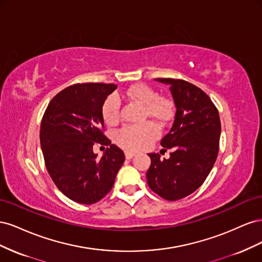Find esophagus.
Here are the masks:
<instances>
[{
    "label": "esophagus",
    "mask_w": 262,
    "mask_h": 262,
    "mask_svg": "<svg viewBox=\"0 0 262 262\" xmlns=\"http://www.w3.org/2000/svg\"><path fill=\"white\" fill-rule=\"evenodd\" d=\"M124 155H125V158H126V160H131L132 157L136 156V153H134V152H131V150H125V152H124Z\"/></svg>",
    "instance_id": "1"
}]
</instances>
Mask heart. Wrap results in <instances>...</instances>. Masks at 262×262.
<instances>
[{"label":"heart","mask_w":262,"mask_h":262,"mask_svg":"<svg viewBox=\"0 0 262 262\" xmlns=\"http://www.w3.org/2000/svg\"><path fill=\"white\" fill-rule=\"evenodd\" d=\"M124 96L143 105V116L155 119L161 124L167 123L173 115V104L168 98L158 96L157 92L146 84H137L124 92ZM101 117L107 124H114L120 117V99L113 94L101 106ZM158 136L155 123L146 121L140 124L124 125L116 133V142L125 149L146 148Z\"/></svg>","instance_id":"obj_1"}]
</instances>
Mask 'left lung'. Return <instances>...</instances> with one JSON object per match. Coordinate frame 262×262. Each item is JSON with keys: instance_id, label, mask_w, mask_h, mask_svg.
<instances>
[{"instance_id": "1", "label": "left lung", "mask_w": 262, "mask_h": 262, "mask_svg": "<svg viewBox=\"0 0 262 262\" xmlns=\"http://www.w3.org/2000/svg\"><path fill=\"white\" fill-rule=\"evenodd\" d=\"M169 84L176 106L175 120L161 145L171 148L168 160L148 154V187L163 199L180 200L191 194L207 179L216 161L221 120L217 108L199 87L179 78H155Z\"/></svg>"}]
</instances>
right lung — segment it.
Masks as SVG:
<instances>
[{
    "label": "right lung",
    "instance_id": "1",
    "mask_svg": "<svg viewBox=\"0 0 262 262\" xmlns=\"http://www.w3.org/2000/svg\"><path fill=\"white\" fill-rule=\"evenodd\" d=\"M117 85L77 83L49 102L40 124V144L47 170L69 199L93 204L112 190L124 162L122 150L105 136L101 106ZM108 147L100 160L95 145Z\"/></svg>",
    "mask_w": 262,
    "mask_h": 262
}]
</instances>
